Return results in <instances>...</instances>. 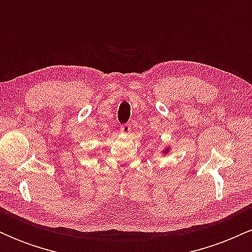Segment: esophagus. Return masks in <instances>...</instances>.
Segmentation results:
<instances>
[{
  "label": "esophagus",
  "instance_id": "obj_1",
  "mask_svg": "<svg viewBox=\"0 0 252 252\" xmlns=\"http://www.w3.org/2000/svg\"><path fill=\"white\" fill-rule=\"evenodd\" d=\"M121 132H122V134L129 135L130 132H131V126H130L129 123L122 124V126H121Z\"/></svg>",
  "mask_w": 252,
  "mask_h": 252
}]
</instances>
